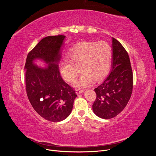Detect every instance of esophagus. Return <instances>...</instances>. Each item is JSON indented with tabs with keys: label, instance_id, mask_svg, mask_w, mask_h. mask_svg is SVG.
I'll return each instance as SVG.
<instances>
[{
	"label": "esophagus",
	"instance_id": "1",
	"mask_svg": "<svg viewBox=\"0 0 156 156\" xmlns=\"http://www.w3.org/2000/svg\"><path fill=\"white\" fill-rule=\"evenodd\" d=\"M75 92H76L77 94H82L84 92V90H79V89H76L75 90Z\"/></svg>",
	"mask_w": 156,
	"mask_h": 156
}]
</instances>
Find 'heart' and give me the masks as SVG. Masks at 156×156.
<instances>
[{"label": "heart", "instance_id": "1", "mask_svg": "<svg viewBox=\"0 0 156 156\" xmlns=\"http://www.w3.org/2000/svg\"><path fill=\"white\" fill-rule=\"evenodd\" d=\"M70 58L63 56L59 63V71L62 77L68 82H72L79 72L83 73L74 83L77 88H84L93 80L99 81L105 77L109 69L112 49L105 41L81 42L70 50Z\"/></svg>", "mask_w": 156, "mask_h": 156}]
</instances>
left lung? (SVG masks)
I'll list each match as a JSON object with an SVG mask.
<instances>
[{
	"label": "left lung",
	"mask_w": 156,
	"mask_h": 156,
	"mask_svg": "<svg viewBox=\"0 0 156 156\" xmlns=\"http://www.w3.org/2000/svg\"><path fill=\"white\" fill-rule=\"evenodd\" d=\"M133 72L129 55L120 42L112 37L111 70L94 89L96 99L94 112L103 119L114 118L123 111L133 90Z\"/></svg>",
	"instance_id": "8db88e82"
}]
</instances>
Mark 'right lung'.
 <instances>
[{"label":"right lung","instance_id":"obj_1","mask_svg":"<svg viewBox=\"0 0 156 156\" xmlns=\"http://www.w3.org/2000/svg\"><path fill=\"white\" fill-rule=\"evenodd\" d=\"M65 38L62 35L44 37L28 54L25 66L26 90L30 104L39 115L53 122L66 119L77 97L58 70ZM36 60L47 66L37 67Z\"/></svg>","mask_w":156,"mask_h":156}]
</instances>
